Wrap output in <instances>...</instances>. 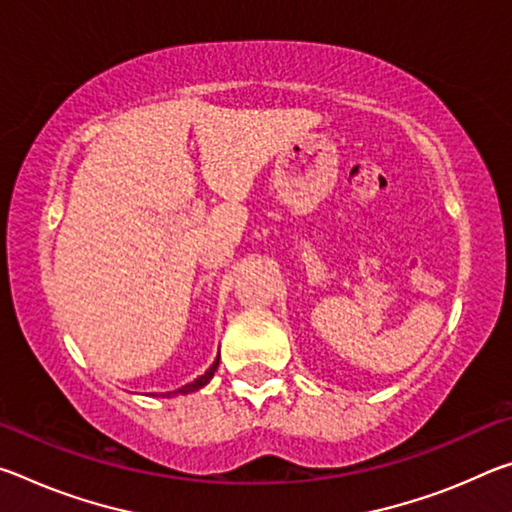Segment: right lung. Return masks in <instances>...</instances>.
I'll list each match as a JSON object with an SVG mask.
<instances>
[{
    "mask_svg": "<svg viewBox=\"0 0 512 512\" xmlns=\"http://www.w3.org/2000/svg\"><path fill=\"white\" fill-rule=\"evenodd\" d=\"M216 368H219V357L214 359V363L210 368L205 370V375H201V377H196L194 381H189V384H185L183 388H178V391H169V393H162V397H176V395H187V393H194V391H198V388H203L205 384H210V379L214 377V372H216Z\"/></svg>",
    "mask_w": 512,
    "mask_h": 512,
    "instance_id": "1",
    "label": "right lung"
}]
</instances>
